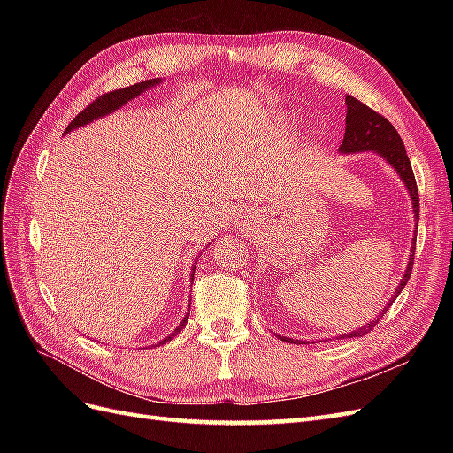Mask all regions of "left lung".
I'll return each instance as SVG.
<instances>
[{
  "instance_id": "8db88e82",
  "label": "left lung",
  "mask_w": 453,
  "mask_h": 453,
  "mask_svg": "<svg viewBox=\"0 0 453 453\" xmlns=\"http://www.w3.org/2000/svg\"><path fill=\"white\" fill-rule=\"evenodd\" d=\"M346 105H348L346 134H344V142H342V145H340V153H361V150H374V153L386 158L396 170V173L401 175V180L404 181L410 196H412L414 215H416V219H419V193H418L416 177H414L412 164H410V158L406 155V149H404V143L401 140L399 132L395 130V127L386 117L376 113L374 109H370L357 98H353V96H346ZM412 266H414V250H412V255H410L408 268L404 272L403 281L396 285L395 295L391 296L389 304L381 310L378 319L366 323L365 326L357 328V331H353L349 334H342L338 338H342V340L357 338V336H365L366 333L372 331V328L378 325V321L383 318V313H386L388 308L393 304V300L399 296V293L404 289V285L410 280V273H412ZM283 340L289 342V338H285V336H283ZM291 342L293 344H296L298 340H291Z\"/></svg>"
}]
</instances>
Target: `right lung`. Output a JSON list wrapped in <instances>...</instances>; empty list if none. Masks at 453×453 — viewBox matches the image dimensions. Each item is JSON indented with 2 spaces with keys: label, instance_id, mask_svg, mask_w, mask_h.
Wrapping results in <instances>:
<instances>
[{
  "label": "right lung",
  "instance_id": "right-lung-1",
  "mask_svg": "<svg viewBox=\"0 0 453 453\" xmlns=\"http://www.w3.org/2000/svg\"><path fill=\"white\" fill-rule=\"evenodd\" d=\"M157 83H160V79L142 81V83L130 85V87H127V88H119V90H113V92H107V94L98 96V98H96L92 104H88V105L83 109V111H81V113L70 122V125H67L65 132H72L73 128L85 127L87 122H92V120L100 119V117H104V115H109L111 111H115V109H119V107H122L125 104H128L132 98H138V96H140L143 90H147V88H150V87H155ZM190 276H193V280H195V270H193V273H190ZM187 319H188V318L185 315V319L181 321V325L175 326V331H173L170 336L164 338L162 342H158L157 346L166 344L168 340H172V338L185 326Z\"/></svg>",
  "mask_w": 453,
  "mask_h": 453
}]
</instances>
